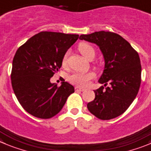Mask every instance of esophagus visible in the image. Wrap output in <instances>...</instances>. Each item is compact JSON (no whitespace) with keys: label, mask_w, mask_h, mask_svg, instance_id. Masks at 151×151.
Listing matches in <instances>:
<instances>
[{"label":"esophagus","mask_w":151,"mask_h":151,"mask_svg":"<svg viewBox=\"0 0 151 151\" xmlns=\"http://www.w3.org/2000/svg\"><path fill=\"white\" fill-rule=\"evenodd\" d=\"M75 90H76V91H83L85 89H84L83 88H80V87L76 86L75 87Z\"/></svg>","instance_id":"34e87169"}]
</instances>
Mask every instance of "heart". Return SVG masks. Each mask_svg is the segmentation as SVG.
Returning a JSON list of instances; mask_svg holds the SVG:
<instances>
[{"mask_svg": "<svg viewBox=\"0 0 151 151\" xmlns=\"http://www.w3.org/2000/svg\"><path fill=\"white\" fill-rule=\"evenodd\" d=\"M78 50L80 53L86 60H90L95 57V50L90 44L82 42L78 45ZM67 62V53L64 55L63 58V65H65ZM95 77V74L92 72H76L69 77V81L72 84L78 86H86L89 81Z\"/></svg>", "mask_w": 151, "mask_h": 151, "instance_id": "b5f03b06", "label": "heart"}]
</instances>
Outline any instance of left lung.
<instances>
[{"instance_id":"obj_1","label":"left lung","mask_w":151,"mask_h":151,"mask_svg":"<svg viewBox=\"0 0 151 151\" xmlns=\"http://www.w3.org/2000/svg\"><path fill=\"white\" fill-rule=\"evenodd\" d=\"M79 39L99 47L104 59V70L95 90V98L87 104L88 111L101 120L123 114L136 98L141 84L142 66L139 56L130 44L116 33L98 31L81 35Z\"/></svg>"}]
</instances>
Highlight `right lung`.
Here are the masks:
<instances>
[{
  "instance_id": "obj_1",
  "label": "right lung",
  "mask_w": 151,
  "mask_h": 151,
  "mask_svg": "<svg viewBox=\"0 0 151 151\" xmlns=\"http://www.w3.org/2000/svg\"><path fill=\"white\" fill-rule=\"evenodd\" d=\"M79 35L40 32L17 50L12 61L11 81L22 107L36 118L47 119L59 113L67 98L74 92L72 85L50 83L67 50Z\"/></svg>"
}]
</instances>
